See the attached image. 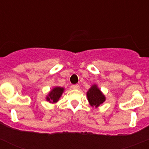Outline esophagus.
Returning <instances> with one entry per match:
<instances>
[{"instance_id":"34e87169","label":"esophagus","mask_w":149,"mask_h":149,"mask_svg":"<svg viewBox=\"0 0 149 149\" xmlns=\"http://www.w3.org/2000/svg\"><path fill=\"white\" fill-rule=\"evenodd\" d=\"M72 89H78L80 88V86H79L78 84H74L72 86Z\"/></svg>"}]
</instances>
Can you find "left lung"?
<instances>
[{"label":"left lung","mask_w":149,"mask_h":149,"mask_svg":"<svg viewBox=\"0 0 149 149\" xmlns=\"http://www.w3.org/2000/svg\"><path fill=\"white\" fill-rule=\"evenodd\" d=\"M87 98L91 106L98 107L105 101V97L97 86H93L87 92Z\"/></svg>","instance_id":"obj_1"}]
</instances>
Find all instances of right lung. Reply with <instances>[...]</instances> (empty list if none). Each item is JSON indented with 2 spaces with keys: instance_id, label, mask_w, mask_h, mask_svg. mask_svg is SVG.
Returning <instances> with one entry per match:
<instances>
[{
  "instance_id": "1",
  "label": "right lung",
  "mask_w": 149,
  "mask_h": 149,
  "mask_svg": "<svg viewBox=\"0 0 149 149\" xmlns=\"http://www.w3.org/2000/svg\"><path fill=\"white\" fill-rule=\"evenodd\" d=\"M63 90L64 89L62 87H55L49 93L48 96L46 98L47 101H50V102H53L55 103L56 101H58L59 98H60L61 95L63 94Z\"/></svg>"
}]
</instances>
